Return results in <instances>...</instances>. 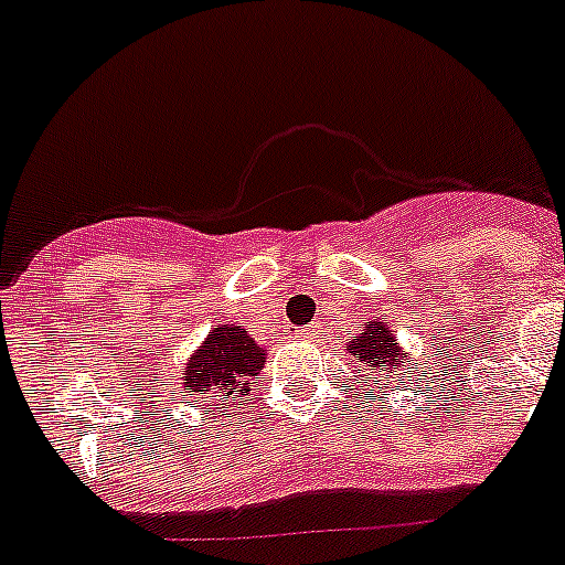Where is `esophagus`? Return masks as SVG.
Returning <instances> with one entry per match:
<instances>
[{"label": "esophagus", "instance_id": "esophagus-1", "mask_svg": "<svg viewBox=\"0 0 565 565\" xmlns=\"http://www.w3.org/2000/svg\"><path fill=\"white\" fill-rule=\"evenodd\" d=\"M305 335H310V332H305Z\"/></svg>", "mask_w": 565, "mask_h": 565}]
</instances>
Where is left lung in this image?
<instances>
[{"instance_id": "8db88e82", "label": "left lung", "mask_w": 565, "mask_h": 565, "mask_svg": "<svg viewBox=\"0 0 565 565\" xmlns=\"http://www.w3.org/2000/svg\"><path fill=\"white\" fill-rule=\"evenodd\" d=\"M349 352H352L354 360L363 366L358 369V377L360 372H366V377L374 380V385H385V380L394 377V374L399 372L402 363L407 360V354L396 347L394 332H391L388 324H383V321H377V324L369 321L366 330L352 338ZM369 394H372V391H369Z\"/></svg>"}]
</instances>
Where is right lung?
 <instances>
[{"label":"right lung","mask_w":565,"mask_h":565,"mask_svg":"<svg viewBox=\"0 0 565 565\" xmlns=\"http://www.w3.org/2000/svg\"><path fill=\"white\" fill-rule=\"evenodd\" d=\"M266 349L257 347L246 330L233 324L213 327L202 349H196L191 363L185 366V394H213L222 396L216 402H235L246 396L252 380L266 363Z\"/></svg>","instance_id":"1"}]
</instances>
